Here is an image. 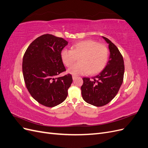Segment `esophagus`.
<instances>
[{"label": "esophagus", "instance_id": "esophagus-1", "mask_svg": "<svg viewBox=\"0 0 148 148\" xmlns=\"http://www.w3.org/2000/svg\"><path fill=\"white\" fill-rule=\"evenodd\" d=\"M77 76H76V75H73V76H72V78H73V80H75L76 78H77Z\"/></svg>", "mask_w": 148, "mask_h": 148}]
</instances>
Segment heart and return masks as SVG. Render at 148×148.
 Segmentation results:
<instances>
[{"instance_id": "heart-1", "label": "heart", "mask_w": 148, "mask_h": 148, "mask_svg": "<svg viewBox=\"0 0 148 148\" xmlns=\"http://www.w3.org/2000/svg\"><path fill=\"white\" fill-rule=\"evenodd\" d=\"M61 59L66 66L72 65L79 57L77 64L71 66L69 72L73 75L89 73L97 74L104 69L109 59V50L104 44L92 39L78 42L71 49H64L61 51Z\"/></svg>"}]
</instances>
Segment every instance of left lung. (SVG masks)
Here are the masks:
<instances>
[{
    "label": "left lung",
    "instance_id": "1",
    "mask_svg": "<svg viewBox=\"0 0 148 148\" xmlns=\"http://www.w3.org/2000/svg\"><path fill=\"white\" fill-rule=\"evenodd\" d=\"M109 44L110 57L105 69L90 79L84 77L81 87L83 99L96 107L108 104L117 95L123 81L125 71L122 55L109 39L103 37Z\"/></svg>",
    "mask_w": 148,
    "mask_h": 148
}]
</instances>
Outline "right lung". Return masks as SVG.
Returning <instances> with one entry per match:
<instances>
[{
	"mask_svg": "<svg viewBox=\"0 0 148 148\" xmlns=\"http://www.w3.org/2000/svg\"><path fill=\"white\" fill-rule=\"evenodd\" d=\"M68 42L46 34L30 44L23 58L22 70L26 87L39 104L53 107L63 102L73 82L70 74L57 77L66 71L61 51Z\"/></svg>",
	"mask_w": 148,
	"mask_h": 148,
	"instance_id": "obj_1",
	"label": "right lung"
}]
</instances>
